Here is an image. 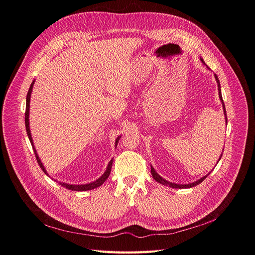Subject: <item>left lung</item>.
<instances>
[{
    "label": "left lung",
    "instance_id": "obj_1",
    "mask_svg": "<svg viewBox=\"0 0 255 255\" xmlns=\"http://www.w3.org/2000/svg\"><path fill=\"white\" fill-rule=\"evenodd\" d=\"M200 60H201V62L205 65V67H207L208 69H210L207 64H205V62L203 61V59L201 58L200 57ZM214 76H215V79H216V83H217V87H218V95H219V100H220V102H221V104H223V109H224V114H225V118H226V124L228 123V121H227V113H226V108H225V104H224V101H223V96H221V89H220V83H219V79H218V77H217V75L216 74H214ZM221 155H223V153L220 154V157H219V159H218V161L220 160V158H221ZM218 161H217V163H218ZM210 174V172H209ZM209 174L207 175V176H203L202 178H200L199 180H197V181H195V182H192V183H188V184H177V183H172V182H169V181H167V180H165L164 178H162L157 171L154 170V168L151 166V175H152V177H153V179L155 180V181L157 182H159V183H161V184H163V185H166V186H169V187H172V188H190V187H193V186H196V185H198L199 183H201L203 180L207 178L208 176H209Z\"/></svg>",
    "mask_w": 255,
    "mask_h": 255
}]
</instances>
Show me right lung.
Returning <instances> with one entry per match:
<instances>
[{
	"mask_svg": "<svg viewBox=\"0 0 255 255\" xmlns=\"http://www.w3.org/2000/svg\"><path fill=\"white\" fill-rule=\"evenodd\" d=\"M34 84H35V80L32 81L30 87H29V90L27 92V95H26V110H25V127H26V132H27V135H28V138L30 141V144L32 146V149H34L35 151V155H36V159L38 161V164L40 165L41 169H42L45 174L48 176L47 171L45 170L44 166L42 162H41L39 155L37 153V150L35 148V145H34V141H32V137H31V133H30V128H29V103H30V94L32 92V87H34ZM121 138V135L117 137L116 139V146L118 145L119 143V139ZM112 163H113V159L110 160V162L108 163V166H107L106 168V171L104 172V174L98 178L97 180H95V181L91 182V183H87V184H68V183H64V182H59V184L65 188H68V190H71V191H77V192H83V191H90V190H94V188L101 186L107 179H108L110 172H111V167H112Z\"/></svg>",
	"mask_w": 255,
	"mask_h": 255,
	"instance_id": "obj_1",
	"label": "right lung"
}]
</instances>
